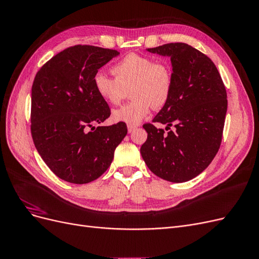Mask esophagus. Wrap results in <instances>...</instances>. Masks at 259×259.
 <instances>
[{"label": "esophagus", "instance_id": "1", "mask_svg": "<svg viewBox=\"0 0 259 259\" xmlns=\"http://www.w3.org/2000/svg\"><path fill=\"white\" fill-rule=\"evenodd\" d=\"M136 127H137V126H135V125H128V126H127V131H128V133H133V132H134V131L136 130Z\"/></svg>", "mask_w": 259, "mask_h": 259}]
</instances>
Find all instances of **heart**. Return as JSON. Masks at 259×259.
Returning a JSON list of instances; mask_svg holds the SVG:
<instances>
[{"label":"heart","mask_w":259,"mask_h":259,"mask_svg":"<svg viewBox=\"0 0 259 259\" xmlns=\"http://www.w3.org/2000/svg\"><path fill=\"white\" fill-rule=\"evenodd\" d=\"M113 77L98 72L94 76V89L98 96L110 105H119L130 92L132 100L116 109L112 119L137 125L150 112L165 105L174 86V73L166 60L128 54L111 68Z\"/></svg>","instance_id":"heart-1"}]
</instances>
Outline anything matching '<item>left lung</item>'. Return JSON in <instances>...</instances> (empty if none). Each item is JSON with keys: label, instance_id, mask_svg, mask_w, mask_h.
<instances>
[{"label": "left lung", "instance_id": "1", "mask_svg": "<svg viewBox=\"0 0 259 259\" xmlns=\"http://www.w3.org/2000/svg\"><path fill=\"white\" fill-rule=\"evenodd\" d=\"M148 52L169 56L174 86L167 103L152 122L146 123L143 159L154 175L171 183L197 177L215 158L222 144L227 112V92L214 62L186 43H168Z\"/></svg>", "mask_w": 259, "mask_h": 259}]
</instances>
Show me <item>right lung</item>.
<instances>
[{
	"label": "right lung",
	"mask_w": 259,
	"mask_h": 259,
	"mask_svg": "<svg viewBox=\"0 0 259 259\" xmlns=\"http://www.w3.org/2000/svg\"><path fill=\"white\" fill-rule=\"evenodd\" d=\"M119 54L74 45L55 55L34 77L31 135L46 165L68 183L88 184L103 175L127 134L124 122L94 126L111 114L94 89V76Z\"/></svg>",
	"instance_id": "add662e5"
}]
</instances>
